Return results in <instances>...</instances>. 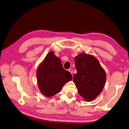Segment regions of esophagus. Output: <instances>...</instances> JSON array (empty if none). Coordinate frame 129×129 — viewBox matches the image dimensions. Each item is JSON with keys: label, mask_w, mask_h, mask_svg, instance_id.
Here are the masks:
<instances>
[{"label": "esophagus", "mask_w": 129, "mask_h": 129, "mask_svg": "<svg viewBox=\"0 0 129 129\" xmlns=\"http://www.w3.org/2000/svg\"><path fill=\"white\" fill-rule=\"evenodd\" d=\"M69 71L72 74H73V70H72V69H69Z\"/></svg>", "instance_id": "34e87169"}]
</instances>
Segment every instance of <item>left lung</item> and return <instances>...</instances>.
I'll list each match as a JSON object with an SVG mask.
<instances>
[{
    "instance_id": "8db88e82",
    "label": "left lung",
    "mask_w": 129,
    "mask_h": 129,
    "mask_svg": "<svg viewBox=\"0 0 129 129\" xmlns=\"http://www.w3.org/2000/svg\"><path fill=\"white\" fill-rule=\"evenodd\" d=\"M77 73L73 81L78 92L87 101H92L102 92L106 80V74L94 56L81 53L75 57Z\"/></svg>"
}]
</instances>
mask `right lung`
Returning a JSON list of instances; mask_svg holds the SVG:
<instances>
[{
	"label": "right lung",
	"instance_id": "obj_1",
	"mask_svg": "<svg viewBox=\"0 0 129 129\" xmlns=\"http://www.w3.org/2000/svg\"><path fill=\"white\" fill-rule=\"evenodd\" d=\"M54 53L49 52L36 71L39 88L48 98L60 92L64 84L72 80L71 74L64 69L61 60Z\"/></svg>",
	"mask_w": 129,
	"mask_h": 129
}]
</instances>
